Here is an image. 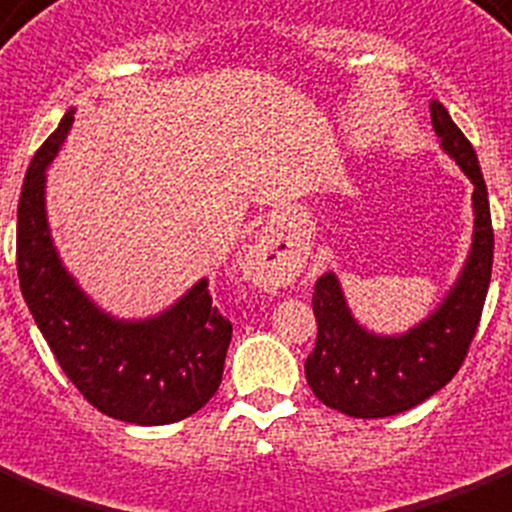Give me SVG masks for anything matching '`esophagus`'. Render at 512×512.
I'll return each mask as SVG.
<instances>
[{"label":"esophagus","instance_id":"1","mask_svg":"<svg viewBox=\"0 0 512 512\" xmlns=\"http://www.w3.org/2000/svg\"><path fill=\"white\" fill-rule=\"evenodd\" d=\"M247 270L249 276L257 278V281H281L289 268H286V260L281 257V252H278V257H273V249L260 242L249 249Z\"/></svg>","mask_w":512,"mask_h":512}]
</instances>
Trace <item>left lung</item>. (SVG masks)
I'll list each match as a JSON object with an SVG mask.
<instances>
[{"label": "left lung", "instance_id": "1", "mask_svg": "<svg viewBox=\"0 0 512 512\" xmlns=\"http://www.w3.org/2000/svg\"><path fill=\"white\" fill-rule=\"evenodd\" d=\"M431 126L442 149L473 184V244L458 281L434 313L400 336H378L352 318L334 273L318 278L313 313L315 350L305 376L323 405L352 418L405 413L436 394L460 371L484 310L492 278L494 231L479 157L442 102H431Z\"/></svg>", "mask_w": 512, "mask_h": 512}]
</instances>
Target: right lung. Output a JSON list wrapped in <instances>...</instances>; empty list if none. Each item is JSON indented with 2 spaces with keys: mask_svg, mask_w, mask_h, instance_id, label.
<instances>
[{
  "mask_svg": "<svg viewBox=\"0 0 512 512\" xmlns=\"http://www.w3.org/2000/svg\"><path fill=\"white\" fill-rule=\"evenodd\" d=\"M73 112L33 155L20 191V292L65 376L99 413L139 426L176 423L218 392L234 328L213 305L207 278L144 321L112 318L81 292L54 249L44 207L47 165Z\"/></svg>",
  "mask_w": 512,
  "mask_h": 512,
  "instance_id": "right-lung-1",
  "label": "right lung"
}]
</instances>
